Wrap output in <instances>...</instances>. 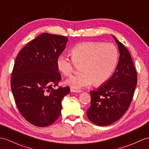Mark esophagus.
Returning <instances> with one entry per match:
<instances>
[{"label": "esophagus", "instance_id": "1", "mask_svg": "<svg viewBox=\"0 0 149 149\" xmlns=\"http://www.w3.org/2000/svg\"><path fill=\"white\" fill-rule=\"evenodd\" d=\"M70 91H71V92H74V93H80L81 92V90H74V89H72V88L70 89Z\"/></svg>", "mask_w": 149, "mask_h": 149}]
</instances>
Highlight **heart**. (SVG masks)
<instances>
[{"label": "heart", "mask_w": 149, "mask_h": 149, "mask_svg": "<svg viewBox=\"0 0 149 149\" xmlns=\"http://www.w3.org/2000/svg\"><path fill=\"white\" fill-rule=\"evenodd\" d=\"M72 57L60 54L57 66L65 76H70L77 66H81L80 74L71 76L66 83L72 88L81 89L93 83L100 85L106 83L113 72L118 59V50L111 43L85 42L71 50Z\"/></svg>", "instance_id": "1"}]
</instances>
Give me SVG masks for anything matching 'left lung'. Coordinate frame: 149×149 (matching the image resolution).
Wrapping results in <instances>:
<instances>
[{
	"instance_id": "8db88e82",
	"label": "left lung",
	"mask_w": 149,
	"mask_h": 149,
	"mask_svg": "<svg viewBox=\"0 0 149 149\" xmlns=\"http://www.w3.org/2000/svg\"><path fill=\"white\" fill-rule=\"evenodd\" d=\"M119 59L112 77L96 90L90 92L91 105L86 111L89 120L104 126L120 119L130 106L137 83V73L126 47L114 36Z\"/></svg>"
}]
</instances>
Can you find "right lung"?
<instances>
[{
  "label": "right lung",
  "instance_id": "right-lung-1",
  "mask_svg": "<svg viewBox=\"0 0 149 149\" xmlns=\"http://www.w3.org/2000/svg\"><path fill=\"white\" fill-rule=\"evenodd\" d=\"M68 38L43 33L18 53L10 78L17 107L27 121L38 127L52 125L61 113V100L70 87L54 89L61 79L57 59Z\"/></svg>",
  "mask_w": 149,
  "mask_h": 149
}]
</instances>
